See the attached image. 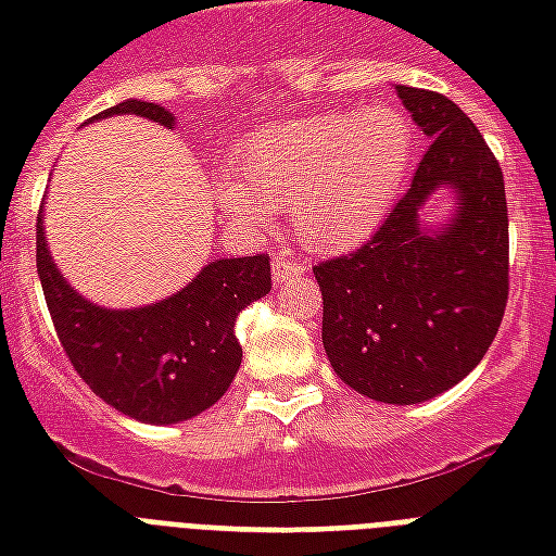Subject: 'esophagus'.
Returning a JSON list of instances; mask_svg holds the SVG:
<instances>
[{"label":"esophagus","instance_id":"34e87169","mask_svg":"<svg viewBox=\"0 0 556 556\" xmlns=\"http://www.w3.org/2000/svg\"><path fill=\"white\" fill-rule=\"evenodd\" d=\"M308 265L305 262H296L294 256H286V253H279L277 260H274V282H282L288 277H300L305 274Z\"/></svg>","mask_w":556,"mask_h":556}]
</instances>
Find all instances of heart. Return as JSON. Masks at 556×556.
Returning a JSON list of instances; mask_svg holds the SVG:
<instances>
[{"instance_id":"heart-1","label":"heart","mask_w":556,"mask_h":556,"mask_svg":"<svg viewBox=\"0 0 556 556\" xmlns=\"http://www.w3.org/2000/svg\"><path fill=\"white\" fill-rule=\"evenodd\" d=\"M415 155V124L392 106L294 117L236 147L218 201L251 227L268 225V210L288 207L305 248L349 251L383 222Z\"/></svg>"}]
</instances>
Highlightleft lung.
Instances as JSON below:
<instances>
[{
	"label": "left lung",
	"instance_id": "8db88e82",
	"mask_svg": "<svg viewBox=\"0 0 556 556\" xmlns=\"http://www.w3.org/2000/svg\"><path fill=\"white\" fill-rule=\"evenodd\" d=\"M430 138L413 185L357 251L314 268L323 346L343 383L383 404H421L456 387L491 349L508 303V204L500 161L439 91L395 86ZM447 186V226L420 207Z\"/></svg>",
	"mask_w": 556,
	"mask_h": 556
}]
</instances>
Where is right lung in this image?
I'll return each mask as SVG.
<instances>
[{"instance_id":"right-lung-1","label":"right lung","mask_w":556,"mask_h":556,"mask_svg":"<svg viewBox=\"0 0 556 556\" xmlns=\"http://www.w3.org/2000/svg\"><path fill=\"white\" fill-rule=\"evenodd\" d=\"M150 117L176 129L159 103L124 100L94 115ZM37 274L56 338L94 395L143 424H178L204 413L233 383L242 346L236 317L270 291L265 253L213 260L178 294L141 308H103L74 291L51 260L37 216Z\"/></svg>"}]
</instances>
